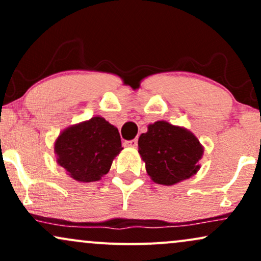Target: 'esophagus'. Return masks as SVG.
<instances>
[{
  "label": "esophagus",
  "instance_id": "esophagus-1",
  "mask_svg": "<svg viewBox=\"0 0 261 261\" xmlns=\"http://www.w3.org/2000/svg\"><path fill=\"white\" fill-rule=\"evenodd\" d=\"M125 145H126L127 147H131V148L137 147V139H134V140H130V141H126V142H125Z\"/></svg>",
  "mask_w": 261,
  "mask_h": 261
}]
</instances>
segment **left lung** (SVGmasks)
I'll list each match as a JSON object with an SVG mask.
<instances>
[{
	"label": "left lung",
	"mask_w": 261,
	"mask_h": 261,
	"mask_svg": "<svg viewBox=\"0 0 261 261\" xmlns=\"http://www.w3.org/2000/svg\"><path fill=\"white\" fill-rule=\"evenodd\" d=\"M139 153L152 180L174 185L196 174L203 147L187 128L162 120L148 125L147 133L141 134Z\"/></svg>",
	"instance_id": "1"
}]
</instances>
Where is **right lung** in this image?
Instances as JSON below:
<instances>
[{
	"mask_svg": "<svg viewBox=\"0 0 261 261\" xmlns=\"http://www.w3.org/2000/svg\"><path fill=\"white\" fill-rule=\"evenodd\" d=\"M118 128L101 116L65 128L55 141L56 162L77 181L99 180L120 151Z\"/></svg>",
	"mask_w": 261,
	"mask_h": 261,
	"instance_id": "add662e5",
	"label": "right lung"
}]
</instances>
